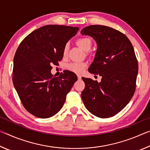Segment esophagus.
I'll return each instance as SVG.
<instances>
[{
  "instance_id": "esophagus-1",
  "label": "esophagus",
  "mask_w": 150,
  "mask_h": 150,
  "mask_svg": "<svg viewBox=\"0 0 150 150\" xmlns=\"http://www.w3.org/2000/svg\"><path fill=\"white\" fill-rule=\"evenodd\" d=\"M77 78H78L79 80L81 79V75H77Z\"/></svg>"
}]
</instances>
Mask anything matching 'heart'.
I'll return each instance as SVG.
<instances>
[{
    "label": "heart",
    "mask_w": 150,
    "mask_h": 150,
    "mask_svg": "<svg viewBox=\"0 0 150 150\" xmlns=\"http://www.w3.org/2000/svg\"><path fill=\"white\" fill-rule=\"evenodd\" d=\"M76 43L81 49L86 51V52L90 50L91 47H92V41H91L89 38L87 37H83L79 38ZM68 50H69L68 44H65L63 51V54L64 56H66L67 55ZM87 65V63L85 62H72L68 64L67 67L68 70H69L70 71L77 73V74H81V73L84 71Z\"/></svg>",
    "instance_id": "obj_1"
}]
</instances>
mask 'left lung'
<instances>
[{
    "mask_svg": "<svg viewBox=\"0 0 150 150\" xmlns=\"http://www.w3.org/2000/svg\"><path fill=\"white\" fill-rule=\"evenodd\" d=\"M81 34L90 35L97 44L88 71L102 77L100 83L82 78L83 103L97 117H112L128 105L136 90L138 64L132 44L123 33L101 25L85 27Z\"/></svg>",
    "mask_w": 150,
    "mask_h": 150,
    "instance_id": "obj_1",
    "label": "left lung"
}]
</instances>
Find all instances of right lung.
<instances>
[{
    "label": "right lung",
    "instance_id": "obj_1",
    "mask_svg": "<svg viewBox=\"0 0 150 150\" xmlns=\"http://www.w3.org/2000/svg\"><path fill=\"white\" fill-rule=\"evenodd\" d=\"M79 30L78 27L47 25L30 33L18 47L12 81L24 107L32 115L52 117L64 105L77 75L66 70L55 77L50 71L52 65L62 61L65 45Z\"/></svg>",
    "mask_w": 150,
    "mask_h": 150
}]
</instances>
